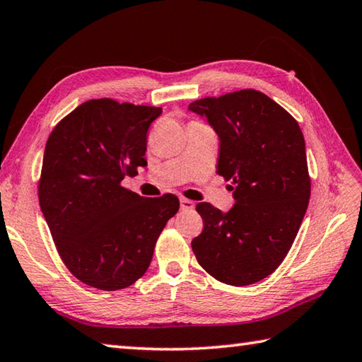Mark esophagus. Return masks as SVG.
<instances>
[{"label": "esophagus", "instance_id": "obj_1", "mask_svg": "<svg viewBox=\"0 0 362 362\" xmlns=\"http://www.w3.org/2000/svg\"><path fill=\"white\" fill-rule=\"evenodd\" d=\"M181 209L182 211H192L195 208V203L192 200H187V199H181Z\"/></svg>", "mask_w": 362, "mask_h": 362}]
</instances>
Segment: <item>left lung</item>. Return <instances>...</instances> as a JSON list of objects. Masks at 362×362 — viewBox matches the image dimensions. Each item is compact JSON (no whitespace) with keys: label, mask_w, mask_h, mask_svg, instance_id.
Wrapping results in <instances>:
<instances>
[{"label":"left lung","mask_w":362,"mask_h":362,"mask_svg":"<svg viewBox=\"0 0 362 362\" xmlns=\"http://www.w3.org/2000/svg\"><path fill=\"white\" fill-rule=\"evenodd\" d=\"M189 110L221 141L217 173L233 181L227 213L197 204L204 228L192 241L202 268L228 285H250L288 254L310 199L305 143L296 119L266 94L243 90L204 98Z\"/></svg>","instance_id":"8db88e82"}]
</instances>
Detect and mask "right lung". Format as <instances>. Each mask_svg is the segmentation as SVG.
I'll list each match as a JSON object with an SVG mask.
<instances>
[{
  "mask_svg": "<svg viewBox=\"0 0 362 362\" xmlns=\"http://www.w3.org/2000/svg\"><path fill=\"white\" fill-rule=\"evenodd\" d=\"M160 107L91 99L61 119L47 140L40 211L72 274L115 291L145 274L180 200L148 199L121 186L146 167V134Z\"/></svg>",
  "mask_w": 362,
  "mask_h": 362,
  "instance_id": "right-lung-1",
  "label": "right lung"
}]
</instances>
